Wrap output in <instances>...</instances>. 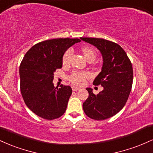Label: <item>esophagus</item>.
I'll use <instances>...</instances> for the list:
<instances>
[{
	"label": "esophagus",
	"mask_w": 153,
	"mask_h": 153,
	"mask_svg": "<svg viewBox=\"0 0 153 153\" xmlns=\"http://www.w3.org/2000/svg\"><path fill=\"white\" fill-rule=\"evenodd\" d=\"M71 88H72V90H73V91H77V90H80V87H75V86H72Z\"/></svg>",
	"instance_id": "34e87169"
}]
</instances>
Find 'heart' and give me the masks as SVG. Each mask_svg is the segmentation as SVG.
<instances>
[{"instance_id":"1","label":"heart","mask_w":153,"mask_h":153,"mask_svg":"<svg viewBox=\"0 0 153 153\" xmlns=\"http://www.w3.org/2000/svg\"><path fill=\"white\" fill-rule=\"evenodd\" d=\"M82 53H83L85 58L89 62L93 61L96 58V52L93 48L90 47V46H85L82 49ZM72 55V50L68 49L66 52L64 53L62 58L63 64L66 66L70 63V60ZM90 76V74L86 71H74L72 72L71 74L70 75L68 79L72 83L76 84V85H81L85 82V79Z\"/></svg>"}]
</instances>
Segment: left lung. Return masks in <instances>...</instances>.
<instances>
[{
  "label": "left lung",
  "instance_id": "left-lung-1",
  "mask_svg": "<svg viewBox=\"0 0 153 153\" xmlns=\"http://www.w3.org/2000/svg\"><path fill=\"white\" fill-rule=\"evenodd\" d=\"M81 39L95 46L103 60L102 70L93 82L94 85H101L103 90L95 95L92 89L87 88L89 97L83 103V110L92 119H107L118 114L128 98L133 81L131 61L117 43L101 38Z\"/></svg>",
  "mask_w": 153,
  "mask_h": 153
}]
</instances>
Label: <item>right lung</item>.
Segmentation results:
<instances>
[{"mask_svg": "<svg viewBox=\"0 0 153 153\" xmlns=\"http://www.w3.org/2000/svg\"><path fill=\"white\" fill-rule=\"evenodd\" d=\"M78 38L48 39L35 44L24 56L19 67L20 90L24 101L34 114L53 120L65 113L72 93L70 86L53 83L54 72L62 67V58Z\"/></svg>", "mask_w": 153, "mask_h": 153, "instance_id": "1", "label": "right lung"}]
</instances>
